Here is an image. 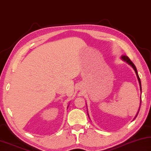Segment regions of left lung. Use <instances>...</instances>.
Masks as SVG:
<instances>
[{
  "mask_svg": "<svg viewBox=\"0 0 151 151\" xmlns=\"http://www.w3.org/2000/svg\"><path fill=\"white\" fill-rule=\"evenodd\" d=\"M122 59H123V60L126 61V62H127L128 63H129V64H130V65L132 66V67L133 68L134 71H135L136 74H137V78H138V80H139V81L140 87H141V80H140V78H139V75H138V73H137V68H136V67H135V65H134V63H133V62H132V61H131L130 59H129V57L127 56V55H122ZM139 109H140V108H139ZM139 111H138V113H137V115L135 116V117H134V119H135V118L137 117V115H138V113H139Z\"/></svg>",
  "mask_w": 151,
  "mask_h": 151,
  "instance_id": "obj_1",
  "label": "left lung"
}]
</instances>
